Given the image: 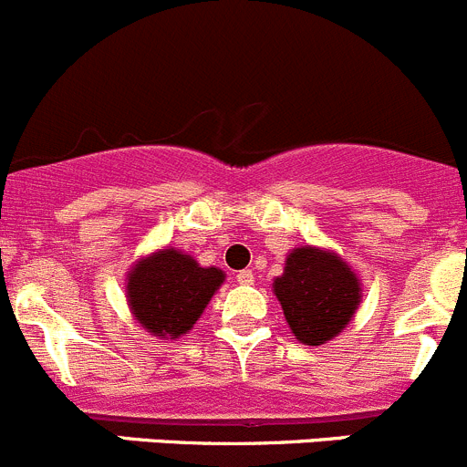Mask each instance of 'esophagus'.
<instances>
[{"mask_svg":"<svg viewBox=\"0 0 467 467\" xmlns=\"http://www.w3.org/2000/svg\"><path fill=\"white\" fill-rule=\"evenodd\" d=\"M236 282L238 284H254V273H252V270H241V273L236 275Z\"/></svg>","mask_w":467,"mask_h":467,"instance_id":"34e87169","label":"esophagus"}]
</instances>
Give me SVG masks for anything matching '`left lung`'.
I'll return each instance as SVG.
<instances>
[{
	"label": "left lung",
	"mask_w": 467,
	"mask_h": 467,
	"mask_svg": "<svg viewBox=\"0 0 467 467\" xmlns=\"http://www.w3.org/2000/svg\"><path fill=\"white\" fill-rule=\"evenodd\" d=\"M273 291L293 337L307 346L335 339L362 300V284L350 265L335 252L312 245L288 252Z\"/></svg>",
	"instance_id": "obj_1"
}]
</instances>
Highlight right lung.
<instances>
[{"instance_id": "obj_1", "label": "right lung", "mask_w": 467, "mask_h": 467, "mask_svg": "<svg viewBox=\"0 0 467 467\" xmlns=\"http://www.w3.org/2000/svg\"><path fill=\"white\" fill-rule=\"evenodd\" d=\"M224 282L220 268H202L176 247L141 256L128 273L126 297L135 321L153 337L188 335Z\"/></svg>"}]
</instances>
